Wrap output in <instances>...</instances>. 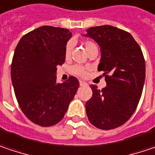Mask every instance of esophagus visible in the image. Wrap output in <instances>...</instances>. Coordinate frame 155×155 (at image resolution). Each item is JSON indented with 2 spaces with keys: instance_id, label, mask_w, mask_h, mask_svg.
<instances>
[{
  "instance_id": "esophagus-1",
  "label": "esophagus",
  "mask_w": 155,
  "mask_h": 155,
  "mask_svg": "<svg viewBox=\"0 0 155 155\" xmlns=\"http://www.w3.org/2000/svg\"><path fill=\"white\" fill-rule=\"evenodd\" d=\"M80 85H81V86H84V85H87V83L85 82V81H80Z\"/></svg>"
}]
</instances>
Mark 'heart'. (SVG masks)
<instances>
[{
    "label": "heart",
    "mask_w": 155,
    "mask_h": 155,
    "mask_svg": "<svg viewBox=\"0 0 155 155\" xmlns=\"http://www.w3.org/2000/svg\"><path fill=\"white\" fill-rule=\"evenodd\" d=\"M85 50L87 52H88L89 51L93 50V49H97V46L92 41H89V40H86L82 43ZM72 47H73V45L72 43H68L67 45H66V48H65V56L67 58H68L71 54V51H72ZM73 73L74 74H76L78 76H81V77H85L87 75V68H83V67H80V66H74L73 69H72Z\"/></svg>",
    "instance_id": "obj_1"
}]
</instances>
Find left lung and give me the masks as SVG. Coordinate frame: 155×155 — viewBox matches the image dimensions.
Wrapping results in <instances>:
<instances>
[{"mask_svg": "<svg viewBox=\"0 0 155 155\" xmlns=\"http://www.w3.org/2000/svg\"><path fill=\"white\" fill-rule=\"evenodd\" d=\"M83 36L100 47L97 69L104 72L106 81L102 90L90 86L93 95L86 103L87 118L99 129L117 128L132 117L141 97L146 77L142 51L129 32L110 25L91 27Z\"/></svg>", "mask_w": 155, "mask_h": 155, "instance_id": "8db88e82", "label": "left lung"}]
</instances>
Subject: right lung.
Here are the masks:
<instances>
[{"label":"right lung","mask_w":155,"mask_h":155,"mask_svg":"<svg viewBox=\"0 0 155 155\" xmlns=\"http://www.w3.org/2000/svg\"><path fill=\"white\" fill-rule=\"evenodd\" d=\"M71 37L68 29L42 26L24 35L15 50L11 64L15 95L24 115L40 126L59 123L80 85L74 76L56 82L57 66L65 62Z\"/></svg>","instance_id":"right-lung-1"}]
</instances>
